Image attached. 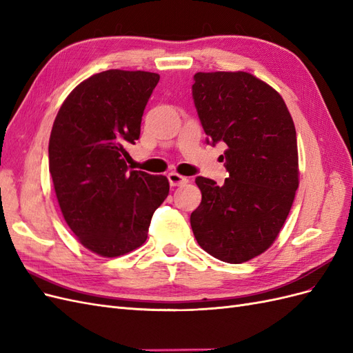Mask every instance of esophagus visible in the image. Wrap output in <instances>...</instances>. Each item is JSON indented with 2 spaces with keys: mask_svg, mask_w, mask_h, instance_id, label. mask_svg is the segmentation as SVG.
<instances>
[{
  "mask_svg": "<svg viewBox=\"0 0 353 353\" xmlns=\"http://www.w3.org/2000/svg\"><path fill=\"white\" fill-rule=\"evenodd\" d=\"M168 179H169V184L172 187H181V185H185L188 183V178L179 175L176 172H170L168 174Z\"/></svg>",
  "mask_w": 353,
  "mask_h": 353,
  "instance_id": "34e87169",
  "label": "esophagus"
}]
</instances>
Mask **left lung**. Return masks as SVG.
<instances>
[{
	"mask_svg": "<svg viewBox=\"0 0 353 353\" xmlns=\"http://www.w3.org/2000/svg\"><path fill=\"white\" fill-rule=\"evenodd\" d=\"M193 100L206 143L227 144L228 178H196L191 228L213 258L250 261L279 237L299 187L293 119L281 95L248 72L196 73Z\"/></svg>",
	"mask_w": 353,
	"mask_h": 353,
	"instance_id": "1",
	"label": "left lung"
}]
</instances>
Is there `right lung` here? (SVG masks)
Instances as JSON below:
<instances>
[{"label":"right lung","mask_w":353,"mask_h":353,"mask_svg":"<svg viewBox=\"0 0 353 353\" xmlns=\"http://www.w3.org/2000/svg\"><path fill=\"white\" fill-rule=\"evenodd\" d=\"M159 79L143 70L92 74L68 95L52 125L48 165L61 213L81 244L104 258L143 245L169 194L166 176L126 165Z\"/></svg>","instance_id":"obj_1"}]
</instances>
